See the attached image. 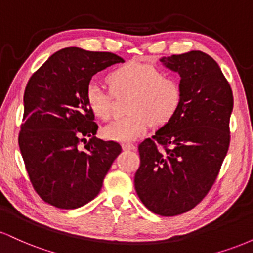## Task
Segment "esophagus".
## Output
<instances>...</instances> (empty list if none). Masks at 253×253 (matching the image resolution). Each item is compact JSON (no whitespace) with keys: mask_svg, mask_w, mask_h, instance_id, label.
<instances>
[{"mask_svg":"<svg viewBox=\"0 0 253 253\" xmlns=\"http://www.w3.org/2000/svg\"><path fill=\"white\" fill-rule=\"evenodd\" d=\"M123 149H124L125 151H130V150H134L135 146H134V145H133V144L127 143V144H123Z\"/></svg>","mask_w":253,"mask_h":253,"instance_id":"obj_1","label":"esophagus"}]
</instances>
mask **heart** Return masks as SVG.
I'll use <instances>...</instances> for the list:
<instances>
[{
    "label": "heart",
    "mask_w": 253,
    "mask_h": 253,
    "mask_svg": "<svg viewBox=\"0 0 253 253\" xmlns=\"http://www.w3.org/2000/svg\"><path fill=\"white\" fill-rule=\"evenodd\" d=\"M107 83L114 96L129 95V114L103 127L104 138L109 140L133 141L143 135L151 124L156 127L169 124L183 102L178 78L150 64L129 62L118 66L108 74ZM85 102L92 114L101 120L112 117L113 96L97 84L90 83L86 86Z\"/></svg>",
    "instance_id": "b5f03b06"
}]
</instances>
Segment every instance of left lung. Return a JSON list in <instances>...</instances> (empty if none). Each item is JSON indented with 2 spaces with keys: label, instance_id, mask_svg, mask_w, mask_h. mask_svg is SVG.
<instances>
[{
  "label": "left lung",
  "instance_id": "8db88e82",
  "mask_svg": "<svg viewBox=\"0 0 253 253\" xmlns=\"http://www.w3.org/2000/svg\"><path fill=\"white\" fill-rule=\"evenodd\" d=\"M161 62L181 76L183 102L169 124L139 144L134 187L147 210L175 216L199 205L216 181L231 140L233 92L205 52L172 54Z\"/></svg>",
  "mask_w": 253,
  "mask_h": 253
}]
</instances>
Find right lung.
<instances>
[{
	"instance_id": "1",
	"label": "right lung",
	"mask_w": 253,
	"mask_h": 253,
	"mask_svg": "<svg viewBox=\"0 0 253 253\" xmlns=\"http://www.w3.org/2000/svg\"><path fill=\"white\" fill-rule=\"evenodd\" d=\"M124 62L112 52L66 47L28 81L19 146L34 190L48 205L75 210L91 201L120 155L117 141L96 138L85 89L95 74Z\"/></svg>"
}]
</instances>
